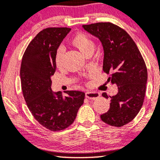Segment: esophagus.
I'll return each mask as SVG.
<instances>
[{"mask_svg":"<svg viewBox=\"0 0 160 160\" xmlns=\"http://www.w3.org/2000/svg\"><path fill=\"white\" fill-rule=\"evenodd\" d=\"M100 94L98 92L94 91H87L86 93V97L89 99H96L99 97Z\"/></svg>","mask_w":160,"mask_h":160,"instance_id":"1","label":"esophagus"}]
</instances>
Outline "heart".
<instances>
[{
	"label": "heart",
	"mask_w": 160,
	"mask_h": 160,
	"mask_svg": "<svg viewBox=\"0 0 160 160\" xmlns=\"http://www.w3.org/2000/svg\"><path fill=\"white\" fill-rule=\"evenodd\" d=\"M71 43L74 47L83 54L85 56L90 52H93L95 48L94 42L90 37L84 33H79L74 36L72 39ZM63 56V48L62 47L58 48L55 56V64L58 67L62 65Z\"/></svg>",
	"instance_id": "b5f03b06"
}]
</instances>
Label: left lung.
Segmentation results:
<instances>
[{
    "label": "left lung",
    "instance_id": "1",
    "mask_svg": "<svg viewBox=\"0 0 160 160\" xmlns=\"http://www.w3.org/2000/svg\"><path fill=\"white\" fill-rule=\"evenodd\" d=\"M85 31L101 42L104 50L103 71L108 82L116 84L118 92L110 97V109L101 115L102 121L121 127L137 116L143 103L148 73L137 45L124 30L110 22L82 25ZM104 97H109L106 93Z\"/></svg>",
    "mask_w": 160,
    "mask_h": 160
}]
</instances>
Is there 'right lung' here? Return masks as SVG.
<instances>
[{
	"label": "right lung",
	"instance_id": "obj_1",
	"mask_svg": "<svg viewBox=\"0 0 160 160\" xmlns=\"http://www.w3.org/2000/svg\"><path fill=\"white\" fill-rule=\"evenodd\" d=\"M70 31L68 28L42 30L30 42L21 63V87L28 108L36 120L51 131L69 127L85 99L82 91H67L63 97L61 91L51 88L55 53Z\"/></svg>",
	"mask_w": 160,
	"mask_h": 160
}]
</instances>
